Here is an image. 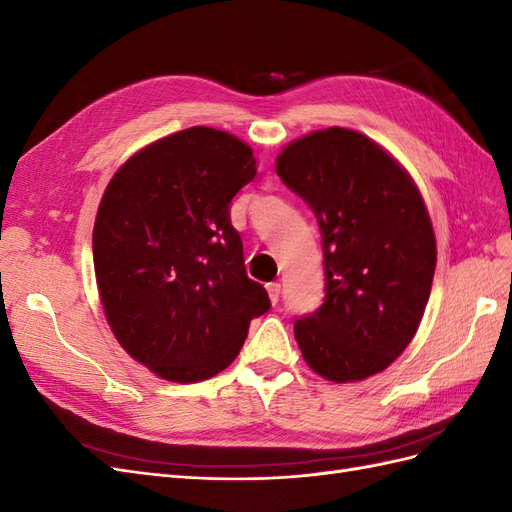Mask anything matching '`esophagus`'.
Wrapping results in <instances>:
<instances>
[{
  "label": "esophagus",
  "mask_w": 512,
  "mask_h": 512,
  "mask_svg": "<svg viewBox=\"0 0 512 512\" xmlns=\"http://www.w3.org/2000/svg\"><path fill=\"white\" fill-rule=\"evenodd\" d=\"M267 292H269V299H271V303L275 305L277 303V299H280V292H282V286L277 284V282H271V284H267Z\"/></svg>",
  "instance_id": "1"
}]
</instances>
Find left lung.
Segmentation results:
<instances>
[{"mask_svg":"<svg viewBox=\"0 0 512 512\" xmlns=\"http://www.w3.org/2000/svg\"><path fill=\"white\" fill-rule=\"evenodd\" d=\"M275 170L322 232L327 294L294 322L305 363L337 384L380 374L416 335L436 271L418 185L376 141L337 126L288 143Z\"/></svg>","mask_w":512,"mask_h":512,"instance_id":"8db88e82","label":"left lung"}]
</instances>
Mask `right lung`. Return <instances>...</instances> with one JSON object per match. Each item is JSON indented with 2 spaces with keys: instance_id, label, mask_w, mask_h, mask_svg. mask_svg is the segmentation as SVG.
Masks as SVG:
<instances>
[{
  "instance_id": "1",
  "label": "right lung",
  "mask_w": 512,
  "mask_h": 512,
  "mask_svg": "<svg viewBox=\"0 0 512 512\" xmlns=\"http://www.w3.org/2000/svg\"><path fill=\"white\" fill-rule=\"evenodd\" d=\"M254 177L250 145L194 126L138 149L106 185L94 224L104 316L121 348L162 380L220 374L271 307L230 224L232 196Z\"/></svg>"
}]
</instances>
